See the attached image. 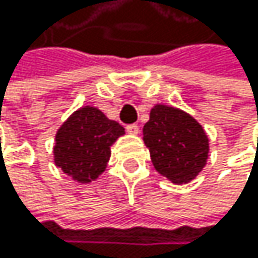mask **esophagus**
I'll use <instances>...</instances> for the list:
<instances>
[{
  "instance_id": "1",
  "label": "esophagus",
  "mask_w": 258,
  "mask_h": 258,
  "mask_svg": "<svg viewBox=\"0 0 258 258\" xmlns=\"http://www.w3.org/2000/svg\"><path fill=\"white\" fill-rule=\"evenodd\" d=\"M125 130L130 133V135H138L139 133V126L136 123H130V125H126Z\"/></svg>"
}]
</instances>
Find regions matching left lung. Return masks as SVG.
Wrapping results in <instances>:
<instances>
[{
    "label": "left lung",
    "mask_w": 258,
    "mask_h": 258,
    "mask_svg": "<svg viewBox=\"0 0 258 258\" xmlns=\"http://www.w3.org/2000/svg\"><path fill=\"white\" fill-rule=\"evenodd\" d=\"M144 142L156 170L172 182L194 179L206 164L209 141L201 125L176 108L156 105L144 125Z\"/></svg>",
    "instance_id": "8db88e82"
}]
</instances>
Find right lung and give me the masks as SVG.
Instances as JSON below:
<instances>
[{
	"mask_svg": "<svg viewBox=\"0 0 258 258\" xmlns=\"http://www.w3.org/2000/svg\"><path fill=\"white\" fill-rule=\"evenodd\" d=\"M123 135V126L110 120L94 106L76 111L57 132L54 161L79 182L96 179L110 159L113 142Z\"/></svg>",
	"mask_w": 258,
	"mask_h": 258,
	"instance_id": "obj_1",
	"label": "right lung"
}]
</instances>
